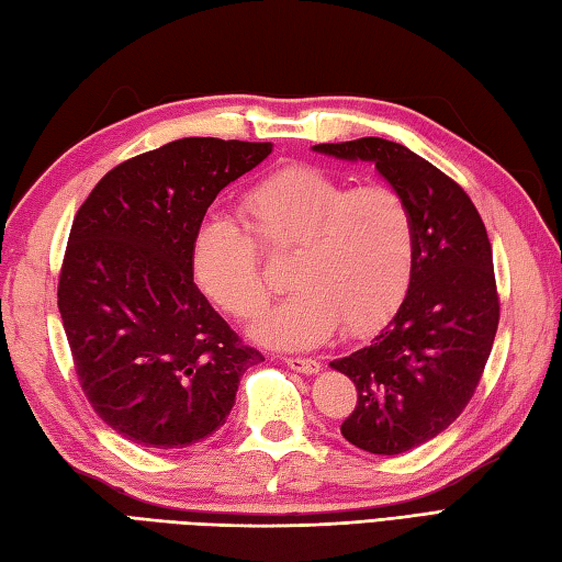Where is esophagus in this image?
I'll use <instances>...</instances> for the list:
<instances>
[{
    "label": "esophagus",
    "instance_id": "obj_1",
    "mask_svg": "<svg viewBox=\"0 0 562 562\" xmlns=\"http://www.w3.org/2000/svg\"><path fill=\"white\" fill-rule=\"evenodd\" d=\"M283 363H289L293 371L297 373H305V375H313L319 371V361L317 359H305V357H285Z\"/></svg>",
    "mask_w": 562,
    "mask_h": 562
}]
</instances>
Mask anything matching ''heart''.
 <instances>
[{"mask_svg": "<svg viewBox=\"0 0 562 562\" xmlns=\"http://www.w3.org/2000/svg\"><path fill=\"white\" fill-rule=\"evenodd\" d=\"M245 229L211 221L193 239L201 291L237 319L265 311L271 289L259 261L291 257L293 293L255 325V337L283 349H307L341 327L363 337L403 305L415 273L412 211L387 187L353 189L311 165H291L251 187L239 203Z\"/></svg>", "mask_w": 562, "mask_h": 562, "instance_id": "b5f03b06", "label": "heart"}]
</instances>
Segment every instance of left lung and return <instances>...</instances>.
<instances>
[{
	"label": "left lung",
	"mask_w": 562,
	"mask_h": 562,
	"mask_svg": "<svg viewBox=\"0 0 562 562\" xmlns=\"http://www.w3.org/2000/svg\"><path fill=\"white\" fill-rule=\"evenodd\" d=\"M313 150L375 165L415 221V273L403 305L369 345L329 363L359 393L341 437L369 453H405L461 415L485 371L499 323L487 231L468 193L405 145L359 137Z\"/></svg>",
	"instance_id": "left-lung-1"
}]
</instances>
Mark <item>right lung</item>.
Here are the masks:
<instances>
[{
	"label": "right lung",
	"instance_id": "1",
	"mask_svg": "<svg viewBox=\"0 0 562 562\" xmlns=\"http://www.w3.org/2000/svg\"><path fill=\"white\" fill-rule=\"evenodd\" d=\"M271 150L181 137L113 167L79 205L57 307L87 400L133 443L211 437L239 378L265 361L193 283V239L217 193Z\"/></svg>",
	"mask_w": 562,
	"mask_h": 562
}]
</instances>
